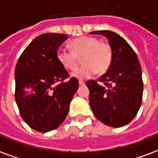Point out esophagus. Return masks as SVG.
I'll use <instances>...</instances> for the list:
<instances>
[{"mask_svg":"<svg viewBox=\"0 0 158 158\" xmlns=\"http://www.w3.org/2000/svg\"><path fill=\"white\" fill-rule=\"evenodd\" d=\"M79 85H85V81H83V80H79Z\"/></svg>","mask_w":158,"mask_h":158,"instance_id":"esophagus-1","label":"esophagus"}]
</instances>
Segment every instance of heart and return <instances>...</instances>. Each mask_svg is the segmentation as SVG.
<instances>
[{"label": "heart", "mask_w": 158, "mask_h": 158, "mask_svg": "<svg viewBox=\"0 0 158 158\" xmlns=\"http://www.w3.org/2000/svg\"><path fill=\"white\" fill-rule=\"evenodd\" d=\"M69 47L71 51L59 48L57 50V59L64 69L72 71L77 68L80 58L83 64L73 73L75 78L85 79L94 73L103 74L111 64V48L96 37H77L70 42Z\"/></svg>", "instance_id": "b5f03b06"}]
</instances>
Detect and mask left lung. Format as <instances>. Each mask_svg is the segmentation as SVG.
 <instances>
[{"mask_svg":"<svg viewBox=\"0 0 158 158\" xmlns=\"http://www.w3.org/2000/svg\"><path fill=\"white\" fill-rule=\"evenodd\" d=\"M91 34L107 37L111 48L110 66L99 82H86L89 89V103L95 117L112 127L126 126L135 118L141 107L143 93L141 69L136 53L120 35L108 30Z\"/></svg>","mask_w":158,"mask_h":158,"instance_id":"obj_1","label":"left lung"}]
</instances>
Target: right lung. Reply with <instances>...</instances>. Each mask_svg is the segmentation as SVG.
Instances as JSON below:
<instances>
[{
	"label": "right lung",
	"instance_id": "right-lung-1",
	"mask_svg": "<svg viewBox=\"0 0 158 158\" xmlns=\"http://www.w3.org/2000/svg\"><path fill=\"white\" fill-rule=\"evenodd\" d=\"M68 35L38 36L21 54L15 69V99L20 115L29 127L48 132L61 125L79 81L57 59V50Z\"/></svg>",
	"mask_w": 158,
	"mask_h": 158
}]
</instances>
